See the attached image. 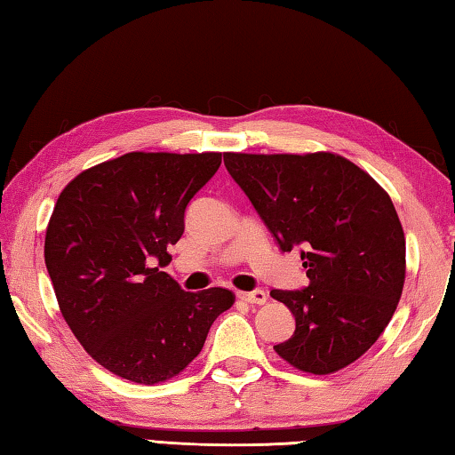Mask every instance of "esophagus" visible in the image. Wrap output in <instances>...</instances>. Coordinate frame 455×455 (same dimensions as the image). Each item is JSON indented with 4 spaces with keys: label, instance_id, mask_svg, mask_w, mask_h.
Masks as SVG:
<instances>
[{
    "label": "esophagus",
    "instance_id": "1",
    "mask_svg": "<svg viewBox=\"0 0 455 455\" xmlns=\"http://www.w3.org/2000/svg\"><path fill=\"white\" fill-rule=\"evenodd\" d=\"M238 299H243V301L252 303V305H263L267 301V292L263 289H255V291H249V292H238Z\"/></svg>",
    "mask_w": 455,
    "mask_h": 455
}]
</instances>
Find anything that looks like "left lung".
<instances>
[{"label":"left lung","instance_id":"1","mask_svg":"<svg viewBox=\"0 0 455 455\" xmlns=\"http://www.w3.org/2000/svg\"><path fill=\"white\" fill-rule=\"evenodd\" d=\"M283 252L299 249L309 284L273 289L289 307L295 333L275 351L307 373L353 363L395 313L405 281V236L387 192L331 152L225 154Z\"/></svg>","mask_w":455,"mask_h":455}]
</instances>
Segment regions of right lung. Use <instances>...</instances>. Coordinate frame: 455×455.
<instances>
[{"instance_id":"1","label":"right lung","mask_w":455,"mask_h":455,"mask_svg":"<svg viewBox=\"0 0 455 455\" xmlns=\"http://www.w3.org/2000/svg\"><path fill=\"white\" fill-rule=\"evenodd\" d=\"M220 163V152H128L61 190L45 267L72 333L114 375L144 385L179 375L235 303L227 289L188 292L160 271L188 203Z\"/></svg>"}]
</instances>
